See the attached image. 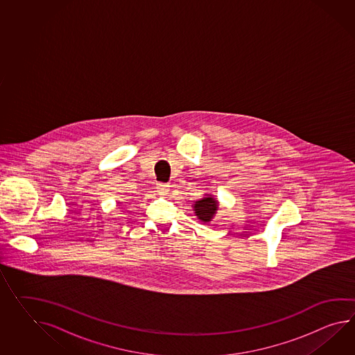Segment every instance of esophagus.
<instances>
[{"label":"esophagus","mask_w":355,"mask_h":355,"mask_svg":"<svg viewBox=\"0 0 355 355\" xmlns=\"http://www.w3.org/2000/svg\"><path fill=\"white\" fill-rule=\"evenodd\" d=\"M156 189H157V192H159L160 195H166V193L169 192V184H165V183H157Z\"/></svg>","instance_id":"34e87169"}]
</instances>
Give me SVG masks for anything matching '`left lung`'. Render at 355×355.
I'll list each match as a JSON object with an SVG mask.
<instances>
[{
	"mask_svg": "<svg viewBox=\"0 0 355 355\" xmlns=\"http://www.w3.org/2000/svg\"><path fill=\"white\" fill-rule=\"evenodd\" d=\"M192 208L195 210V216H198L200 220H202L204 223H208L213 219V216L218 210V201L214 196L208 195L201 200L195 201Z\"/></svg>",
	"mask_w": 355,
	"mask_h": 355,
	"instance_id": "8db88e82",
	"label": "left lung"
}]
</instances>
